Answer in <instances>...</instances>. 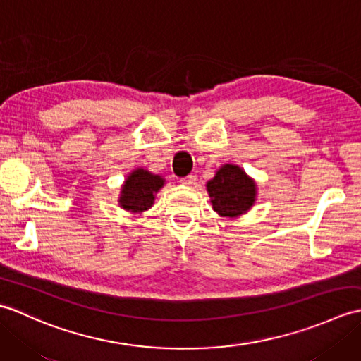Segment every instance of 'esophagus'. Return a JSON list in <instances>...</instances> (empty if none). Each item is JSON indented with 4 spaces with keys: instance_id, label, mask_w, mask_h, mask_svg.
<instances>
[{
    "instance_id": "obj_1",
    "label": "esophagus",
    "mask_w": 361,
    "mask_h": 361,
    "mask_svg": "<svg viewBox=\"0 0 361 361\" xmlns=\"http://www.w3.org/2000/svg\"><path fill=\"white\" fill-rule=\"evenodd\" d=\"M180 181H181V185H185V186H194L195 185V175L183 176Z\"/></svg>"
}]
</instances>
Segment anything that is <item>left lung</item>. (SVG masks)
Instances as JSON below:
<instances>
[{
    "mask_svg": "<svg viewBox=\"0 0 361 361\" xmlns=\"http://www.w3.org/2000/svg\"><path fill=\"white\" fill-rule=\"evenodd\" d=\"M206 188H208L214 211L224 217L240 216L255 203V181L234 164L221 166L216 176L208 181Z\"/></svg>",
    "mask_w": 361,
    "mask_h": 361,
    "instance_id": "left-lung-1",
    "label": "left lung"
}]
</instances>
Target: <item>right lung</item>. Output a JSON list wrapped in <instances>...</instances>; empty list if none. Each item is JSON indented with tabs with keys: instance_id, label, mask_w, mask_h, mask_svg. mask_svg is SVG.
Listing matches in <instances>:
<instances>
[{
	"instance_id": "1",
	"label": "right lung",
	"mask_w": 361,
	"mask_h": 361,
	"mask_svg": "<svg viewBox=\"0 0 361 361\" xmlns=\"http://www.w3.org/2000/svg\"><path fill=\"white\" fill-rule=\"evenodd\" d=\"M164 180L159 175H153L144 169H137L133 173L128 175L124 186H122V194L119 203L124 209L132 212H141L149 209L153 204V195H155L159 188H163Z\"/></svg>"
}]
</instances>
